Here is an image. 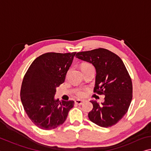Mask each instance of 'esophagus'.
Segmentation results:
<instances>
[{
    "instance_id": "1",
    "label": "esophagus",
    "mask_w": 151,
    "mask_h": 151,
    "mask_svg": "<svg viewBox=\"0 0 151 151\" xmlns=\"http://www.w3.org/2000/svg\"><path fill=\"white\" fill-rule=\"evenodd\" d=\"M75 104H77V105H82L83 104V102L84 101L83 100H81V99H76L75 100Z\"/></svg>"
}]
</instances>
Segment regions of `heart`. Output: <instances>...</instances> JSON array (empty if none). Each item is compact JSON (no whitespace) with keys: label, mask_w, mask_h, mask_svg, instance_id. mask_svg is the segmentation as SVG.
I'll return each instance as SVG.
<instances>
[{"label":"heart","mask_w":151,"mask_h":151,"mask_svg":"<svg viewBox=\"0 0 151 151\" xmlns=\"http://www.w3.org/2000/svg\"><path fill=\"white\" fill-rule=\"evenodd\" d=\"M91 66H92L91 64H90L88 63H83L82 64V66H81V68H86V67ZM75 94H76V95H77L78 97H82L85 95V91L83 89H78L77 91H76Z\"/></svg>","instance_id":"heart-1"}]
</instances>
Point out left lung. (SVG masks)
<instances>
[{"mask_svg":"<svg viewBox=\"0 0 151 151\" xmlns=\"http://www.w3.org/2000/svg\"><path fill=\"white\" fill-rule=\"evenodd\" d=\"M76 56L95 66L97 74L93 92L105 95L101 104L91 101L93 107L88 118L101 127H111L127 113L132 99V83L127 69L118 55L107 49L78 52Z\"/></svg>","mask_w":151,"mask_h":151,"instance_id":"8db88e82","label":"left lung"}]
</instances>
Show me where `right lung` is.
I'll list each match as a JSON object with an SVG mask.
<instances>
[{
	"instance_id": "1",
	"label": "right lung",
	"mask_w": 151,
	"mask_h": 151,
	"mask_svg": "<svg viewBox=\"0 0 151 151\" xmlns=\"http://www.w3.org/2000/svg\"><path fill=\"white\" fill-rule=\"evenodd\" d=\"M76 52H47L34 60L24 76L21 88L23 108L32 122L42 130L63 124L73 101L54 99L56 87L64 82Z\"/></svg>"
}]
</instances>
